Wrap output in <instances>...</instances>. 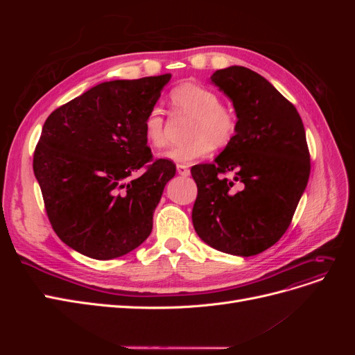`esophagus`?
Wrapping results in <instances>:
<instances>
[{"label": "esophagus", "mask_w": 355, "mask_h": 355, "mask_svg": "<svg viewBox=\"0 0 355 355\" xmlns=\"http://www.w3.org/2000/svg\"><path fill=\"white\" fill-rule=\"evenodd\" d=\"M176 170H178V173L180 175V176H189V168H188V166H185V164H178V167H176Z\"/></svg>", "instance_id": "34e87169"}]
</instances>
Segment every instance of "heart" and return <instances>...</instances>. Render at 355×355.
Returning a JSON list of instances; mask_svg holds the SVG:
<instances>
[{"mask_svg":"<svg viewBox=\"0 0 355 355\" xmlns=\"http://www.w3.org/2000/svg\"><path fill=\"white\" fill-rule=\"evenodd\" d=\"M170 102L179 112L194 115L191 121L189 142L170 148L163 158L175 163H191L210 154L213 146L228 145L237 132V116L230 106L219 102L216 92L206 85L184 83L170 92ZM146 141L154 148L167 142L164 112L158 106L148 111L144 121Z\"/></svg>","mask_w":355,"mask_h":355,"instance_id":"1","label":"heart"}]
</instances>
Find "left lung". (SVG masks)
I'll use <instances>...</instances> for the list:
<instances>
[{"label":"left lung","mask_w":355,"mask_h":355,"mask_svg":"<svg viewBox=\"0 0 355 355\" xmlns=\"http://www.w3.org/2000/svg\"><path fill=\"white\" fill-rule=\"evenodd\" d=\"M210 83L232 102L237 132L213 163L191 168L198 188L192 223L213 249L253 256L283 237L306 188L305 128L295 106L249 68L219 69Z\"/></svg>","instance_id":"obj_1"}]
</instances>
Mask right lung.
I'll return each instance as SVG.
<instances>
[{
    "instance_id": "obj_1",
    "label": "right lung",
    "mask_w": 355,
    "mask_h": 355,
    "mask_svg": "<svg viewBox=\"0 0 355 355\" xmlns=\"http://www.w3.org/2000/svg\"><path fill=\"white\" fill-rule=\"evenodd\" d=\"M171 73L105 81L53 111L34 153V175L58 237L93 259L141 245L167 182L168 159L153 161L144 132ZM139 169L143 175L133 180Z\"/></svg>"
}]
</instances>
